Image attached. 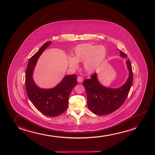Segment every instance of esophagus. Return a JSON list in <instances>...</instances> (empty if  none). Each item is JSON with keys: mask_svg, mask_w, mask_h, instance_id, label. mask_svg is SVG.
I'll use <instances>...</instances> for the list:
<instances>
[{"mask_svg": "<svg viewBox=\"0 0 155 155\" xmlns=\"http://www.w3.org/2000/svg\"><path fill=\"white\" fill-rule=\"evenodd\" d=\"M77 81L79 83H81L83 81V78L81 76H78L77 78Z\"/></svg>", "mask_w": 155, "mask_h": 155, "instance_id": "1", "label": "esophagus"}]
</instances>
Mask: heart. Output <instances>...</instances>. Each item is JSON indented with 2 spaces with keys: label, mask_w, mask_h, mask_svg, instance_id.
I'll return each instance as SVG.
<instances>
[{
  "label": "heart",
  "mask_w": 155,
  "mask_h": 155,
  "mask_svg": "<svg viewBox=\"0 0 155 155\" xmlns=\"http://www.w3.org/2000/svg\"><path fill=\"white\" fill-rule=\"evenodd\" d=\"M107 54L104 46L87 43L76 46L74 49V57L69 56L68 63L71 68H78V62H84V68L89 73L94 71L101 65Z\"/></svg>",
  "instance_id": "obj_1"
}]
</instances>
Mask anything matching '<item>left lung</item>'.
I'll list each match as a JSON object with an SVG mask.
<instances>
[{
    "label": "left lung",
    "instance_id": "obj_1",
    "mask_svg": "<svg viewBox=\"0 0 155 155\" xmlns=\"http://www.w3.org/2000/svg\"><path fill=\"white\" fill-rule=\"evenodd\" d=\"M120 54V57L127 58V54L121 50ZM126 64L129 71V77L120 87L113 89L104 86L98 81L97 73L83 81L87 94V107L92 113L98 115H107L116 110L124 103L133 82V72L129 59Z\"/></svg>",
    "mask_w": 155,
    "mask_h": 155
}]
</instances>
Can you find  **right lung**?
Instances as JSON below:
<instances>
[{
	"label": "right lung",
	"mask_w": 155,
	"mask_h": 155,
	"mask_svg": "<svg viewBox=\"0 0 155 155\" xmlns=\"http://www.w3.org/2000/svg\"><path fill=\"white\" fill-rule=\"evenodd\" d=\"M51 42H46L29 60L25 73V87L30 100L40 113L49 117H56L68 108L70 93L78 82L76 75L72 74L66 75L53 88L42 89L36 85L33 79L35 68L40 55Z\"/></svg>",
	"instance_id": "1"
}]
</instances>
